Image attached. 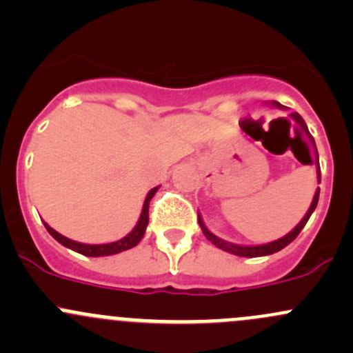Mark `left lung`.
Returning a JSON list of instances; mask_svg holds the SVG:
<instances>
[{"label":"left lung","mask_w":353,"mask_h":353,"mask_svg":"<svg viewBox=\"0 0 353 353\" xmlns=\"http://www.w3.org/2000/svg\"><path fill=\"white\" fill-rule=\"evenodd\" d=\"M272 105H275V108H279V109L283 108L282 104H279V102H275V101L272 102ZM290 117L295 121V123H297V126L301 128V131H304V134H305V137H307L309 143H311L312 150H314L316 163H318V183H321V170H319V157H318V148H316V143H314V138H312L311 133H309L307 124L304 123V119H302V117H301V114H299V112H292ZM318 199H319V188H318V190H316L314 198H312V203H311V206H309L307 213H305V215H304V219H302L301 222H299L297 225H295L294 229H292L290 232L287 234V236L280 237V239L273 241V243L261 244V245H241V244L227 243V241L220 239V237H216L215 234H212L208 229H206V225H205V223H203V219H201V216H199V213H198V222H199V227H201V230H203V234H205L206 239H208L212 244H215L219 249H223V251L230 252V254L244 256V258H258V256L273 254V252L280 251V249H283V248H285V245L290 244L292 241H294L295 237H297L299 234H301V230L305 227V223H307L309 216L312 215V212H314L316 206H318Z\"/></svg>","instance_id":"8db88e82"}]
</instances>
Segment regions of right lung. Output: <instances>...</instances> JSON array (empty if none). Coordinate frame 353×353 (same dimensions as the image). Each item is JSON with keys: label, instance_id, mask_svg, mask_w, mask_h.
Segmentation results:
<instances>
[{"label": "right lung", "instance_id": "add662e5", "mask_svg": "<svg viewBox=\"0 0 353 353\" xmlns=\"http://www.w3.org/2000/svg\"><path fill=\"white\" fill-rule=\"evenodd\" d=\"M157 190H159V186L148 191L147 198H145V203H143V208H141V215H140V219H138L134 229L131 230L128 236H124L123 239L116 241V243H109V244L77 243V241H71V239H68V237L61 236L59 232H56V230L52 229V227H49L46 222H44V225H46V229H48V232L51 234V236L54 237V239L58 241L59 244H63L65 248H70L71 251H77V252H80V254H83V256H94V258H99V256L117 254V252L134 248V245L140 243L141 237L145 236V230H147V225H148V205H150V199L154 198Z\"/></svg>", "mask_w": 353, "mask_h": 353}]
</instances>
